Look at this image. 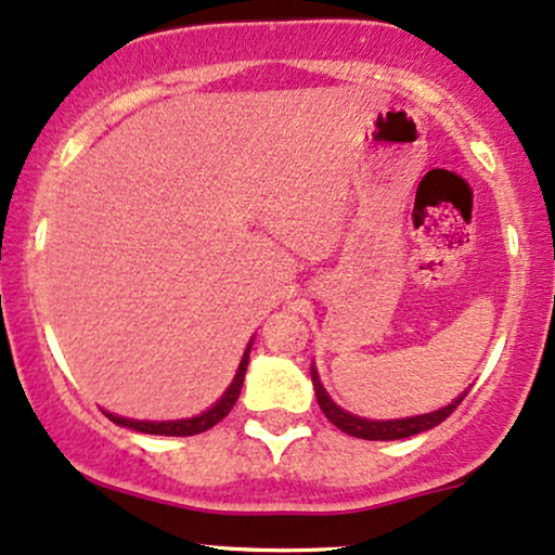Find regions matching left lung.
<instances>
[{
    "label": "left lung",
    "instance_id": "left-lung-1",
    "mask_svg": "<svg viewBox=\"0 0 555 555\" xmlns=\"http://www.w3.org/2000/svg\"><path fill=\"white\" fill-rule=\"evenodd\" d=\"M310 377H312V385H315L318 405H320V411L325 413V418H328L331 424H336L341 431L351 434V437L375 439V442H387V439H405V437H413V434H422L426 429H434V426L442 424L444 418L450 416V413L455 411L460 403H463V398L468 396V390H465L463 396L452 400L450 405H444V409H439V411L424 413V416L396 418V422H370V418L353 416V413L338 409V405L333 403V400L328 398V392H325L323 385H320L315 366L310 370Z\"/></svg>",
    "mask_w": 555,
    "mask_h": 555
}]
</instances>
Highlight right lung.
Instances as JSON below:
<instances>
[{"instance_id":"1","label":"right lung","mask_w":555,"mask_h":555,"mask_svg":"<svg viewBox=\"0 0 555 555\" xmlns=\"http://www.w3.org/2000/svg\"><path fill=\"white\" fill-rule=\"evenodd\" d=\"M250 346H253V341L248 344V349H245V353H243V362H240V366H237V375H235V379H232V385L227 387L224 396L219 398L209 411H204L202 416L183 418V422H133V418L116 416V413H105V416H108L113 424L126 426V429L142 431V434H163V437H193V434H202L206 429H211L214 424L222 422L227 413L232 411L240 390H243V377H245V370H248Z\"/></svg>"}]
</instances>
